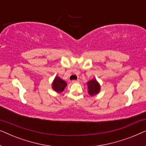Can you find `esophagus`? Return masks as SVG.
<instances>
[{
	"mask_svg": "<svg viewBox=\"0 0 146 146\" xmlns=\"http://www.w3.org/2000/svg\"><path fill=\"white\" fill-rule=\"evenodd\" d=\"M80 82V80H72L73 83H78Z\"/></svg>",
	"mask_w": 146,
	"mask_h": 146,
	"instance_id": "obj_1",
	"label": "esophagus"
}]
</instances>
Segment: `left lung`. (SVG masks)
I'll return each mask as SVG.
<instances>
[{
  "mask_svg": "<svg viewBox=\"0 0 146 146\" xmlns=\"http://www.w3.org/2000/svg\"><path fill=\"white\" fill-rule=\"evenodd\" d=\"M88 93L91 96L97 94L100 90V86L96 80L93 79L88 82Z\"/></svg>",
  "mask_w": 146,
  "mask_h": 146,
  "instance_id": "obj_1",
  "label": "left lung"
}]
</instances>
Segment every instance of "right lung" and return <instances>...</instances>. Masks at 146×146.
Returning <instances> with one entry per match:
<instances>
[{
  "label": "right lung",
  "mask_w": 146,
  "mask_h": 146,
  "mask_svg": "<svg viewBox=\"0 0 146 146\" xmlns=\"http://www.w3.org/2000/svg\"><path fill=\"white\" fill-rule=\"evenodd\" d=\"M66 86V83L59 77H56L52 84V88L58 92H62Z\"/></svg>",
  "instance_id": "obj_1"
}]
</instances>
